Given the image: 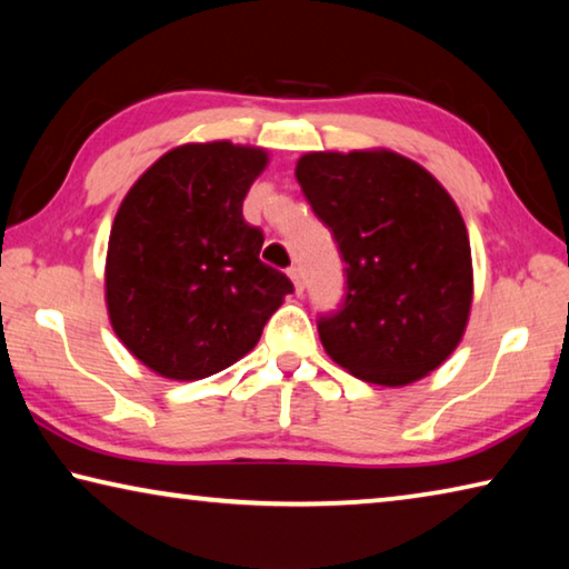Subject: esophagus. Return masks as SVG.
Here are the masks:
<instances>
[{
	"mask_svg": "<svg viewBox=\"0 0 569 569\" xmlns=\"http://www.w3.org/2000/svg\"><path fill=\"white\" fill-rule=\"evenodd\" d=\"M288 278H291L293 286H296V293H303V271L298 266L288 268Z\"/></svg>",
	"mask_w": 569,
	"mask_h": 569,
	"instance_id": "obj_1",
	"label": "esophagus"
}]
</instances>
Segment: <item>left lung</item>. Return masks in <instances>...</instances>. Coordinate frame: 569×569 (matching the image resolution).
<instances>
[{
  "label": "left lung",
  "mask_w": 569,
  "mask_h": 569,
  "mask_svg": "<svg viewBox=\"0 0 569 569\" xmlns=\"http://www.w3.org/2000/svg\"><path fill=\"white\" fill-rule=\"evenodd\" d=\"M296 180L346 273L319 319L326 353L369 383L407 387L449 359L471 308V248L449 192L391 150L306 152Z\"/></svg>",
  "instance_id": "1"
}]
</instances>
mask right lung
<instances>
[{"instance_id": "1", "label": "right lung", "mask_w": 569, "mask_h": 569, "mask_svg": "<svg viewBox=\"0 0 569 569\" xmlns=\"http://www.w3.org/2000/svg\"><path fill=\"white\" fill-rule=\"evenodd\" d=\"M268 166L263 148L190 142L142 172L120 203L104 263L118 339L160 377L198 381L253 349L293 291L258 253L243 200Z\"/></svg>"}]
</instances>
